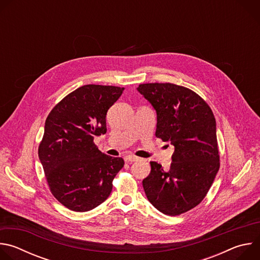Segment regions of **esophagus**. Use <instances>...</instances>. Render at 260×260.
<instances>
[{
  "label": "esophagus",
  "mask_w": 260,
  "mask_h": 260,
  "mask_svg": "<svg viewBox=\"0 0 260 260\" xmlns=\"http://www.w3.org/2000/svg\"><path fill=\"white\" fill-rule=\"evenodd\" d=\"M124 159H125V161H126V162L132 164V162H135V161L139 160V157L134 156V155H127V156H125V157H124Z\"/></svg>",
  "instance_id": "obj_1"
}]
</instances>
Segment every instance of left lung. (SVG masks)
<instances>
[{
	"instance_id": "8db88e82",
	"label": "left lung",
	"mask_w": 260,
	"mask_h": 260,
	"mask_svg": "<svg viewBox=\"0 0 260 260\" xmlns=\"http://www.w3.org/2000/svg\"><path fill=\"white\" fill-rule=\"evenodd\" d=\"M138 90L156 110L155 136L175 147L168 171L150 161L144 191L161 213L181 215L205 199L220 168L214 114L206 101L187 87L144 83Z\"/></svg>"
}]
</instances>
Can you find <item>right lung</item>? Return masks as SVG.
Instances as JSON below:
<instances>
[{
	"label": "right lung",
	"mask_w": 260,
	"mask_h": 260,
	"mask_svg": "<svg viewBox=\"0 0 260 260\" xmlns=\"http://www.w3.org/2000/svg\"><path fill=\"white\" fill-rule=\"evenodd\" d=\"M123 89L83 85L57 103L46 118L39 158L51 193L72 211L86 212L105 202L124 166L121 157L102 153L93 142L106 134L108 110Z\"/></svg>",
	"instance_id": "1"
}]
</instances>
